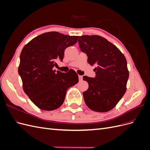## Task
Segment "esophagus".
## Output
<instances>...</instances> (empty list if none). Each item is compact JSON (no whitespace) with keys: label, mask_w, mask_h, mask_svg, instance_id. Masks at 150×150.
Segmentation results:
<instances>
[{"label":"esophagus","mask_w":150,"mask_h":150,"mask_svg":"<svg viewBox=\"0 0 150 150\" xmlns=\"http://www.w3.org/2000/svg\"><path fill=\"white\" fill-rule=\"evenodd\" d=\"M79 80L80 81H81L83 80V76H82L79 75Z\"/></svg>","instance_id":"1"}]
</instances>
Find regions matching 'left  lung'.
I'll return each mask as SVG.
<instances>
[{"label":"left lung","instance_id":"obj_1","mask_svg":"<svg viewBox=\"0 0 150 150\" xmlns=\"http://www.w3.org/2000/svg\"><path fill=\"white\" fill-rule=\"evenodd\" d=\"M81 51L94 66V78L83 76L89 84L83 93L87 106L96 112H108L114 108L126 91L129 71L124 54L114 44L101 36L84 35L79 37Z\"/></svg>","mask_w":150,"mask_h":150}]
</instances>
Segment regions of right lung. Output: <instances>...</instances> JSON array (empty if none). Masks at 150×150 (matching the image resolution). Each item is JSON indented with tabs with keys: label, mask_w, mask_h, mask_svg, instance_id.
Returning <instances> with one entry per match:
<instances>
[{
	"label": "right lung",
	"mask_w": 150,
	"mask_h": 150,
	"mask_svg": "<svg viewBox=\"0 0 150 150\" xmlns=\"http://www.w3.org/2000/svg\"><path fill=\"white\" fill-rule=\"evenodd\" d=\"M78 37L49 32L32 39L22 49L18 72L24 91L40 110L59 108L67 89L78 83V75L73 69L66 73L53 70L56 59L62 61L65 49L74 45Z\"/></svg>",
	"instance_id": "add662e5"
}]
</instances>
